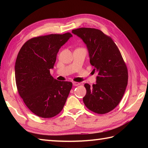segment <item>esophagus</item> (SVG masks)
Instances as JSON below:
<instances>
[{
    "mask_svg": "<svg viewBox=\"0 0 148 148\" xmlns=\"http://www.w3.org/2000/svg\"><path fill=\"white\" fill-rule=\"evenodd\" d=\"M72 84H73V86H78L79 84V83H77V82H72Z\"/></svg>",
    "mask_w": 148,
    "mask_h": 148,
    "instance_id": "esophagus-1",
    "label": "esophagus"
}]
</instances>
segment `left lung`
<instances>
[{"label":"left lung","mask_w":148,"mask_h":148,"mask_svg":"<svg viewBox=\"0 0 148 148\" xmlns=\"http://www.w3.org/2000/svg\"><path fill=\"white\" fill-rule=\"evenodd\" d=\"M72 33L83 40L93 71L98 72L95 84L86 89L83 102L90 111L105 114L114 109L123 96L128 83V71L117 46L101 30L79 28Z\"/></svg>","instance_id":"1"}]
</instances>
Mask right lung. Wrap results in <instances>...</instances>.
<instances>
[{
    "instance_id": "add662e5",
    "label": "right lung",
    "mask_w": 148,
    "mask_h": 148,
    "mask_svg": "<svg viewBox=\"0 0 148 148\" xmlns=\"http://www.w3.org/2000/svg\"><path fill=\"white\" fill-rule=\"evenodd\" d=\"M72 37L70 33L50 34L24 44L16 60L15 79L18 93L31 111L39 117L57 115L64 108L72 84L50 74L60 48Z\"/></svg>"
}]
</instances>
